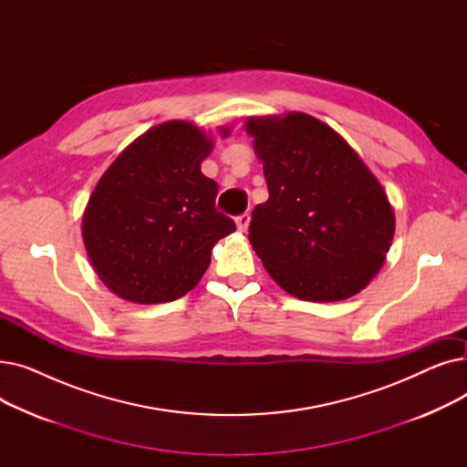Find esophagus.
Listing matches in <instances>:
<instances>
[{
	"instance_id": "obj_1",
	"label": "esophagus",
	"mask_w": 467,
	"mask_h": 467,
	"mask_svg": "<svg viewBox=\"0 0 467 467\" xmlns=\"http://www.w3.org/2000/svg\"><path fill=\"white\" fill-rule=\"evenodd\" d=\"M248 225H250V213H242L236 217V227L240 233H246Z\"/></svg>"
}]
</instances>
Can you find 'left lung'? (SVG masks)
<instances>
[{
	"label": "left lung",
	"instance_id": "8db88e82",
	"mask_svg": "<svg viewBox=\"0 0 467 467\" xmlns=\"http://www.w3.org/2000/svg\"><path fill=\"white\" fill-rule=\"evenodd\" d=\"M268 201L252 213L250 242L293 297L333 303L380 271L394 238L388 196L348 141L306 113L252 117Z\"/></svg>",
	"mask_w": 467,
	"mask_h": 467
}]
</instances>
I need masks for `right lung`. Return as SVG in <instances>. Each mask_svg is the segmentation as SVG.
I'll return each instance as SVG.
<instances>
[{"label": "right lung", "mask_w": 467, "mask_h": 467, "mask_svg": "<svg viewBox=\"0 0 467 467\" xmlns=\"http://www.w3.org/2000/svg\"><path fill=\"white\" fill-rule=\"evenodd\" d=\"M212 145L187 120L162 122L134 140L94 187L83 242L96 275L120 299L183 297L206 273L215 242L236 229L215 208L217 183L201 171Z\"/></svg>", "instance_id": "add662e5"}]
</instances>
